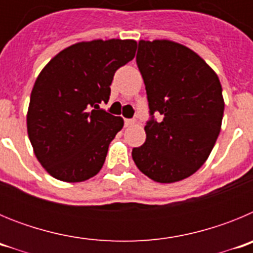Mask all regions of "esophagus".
Wrapping results in <instances>:
<instances>
[{"instance_id":"1","label":"esophagus","mask_w":253,"mask_h":253,"mask_svg":"<svg viewBox=\"0 0 253 253\" xmlns=\"http://www.w3.org/2000/svg\"><path fill=\"white\" fill-rule=\"evenodd\" d=\"M134 123H135V120H133V119H125V126H130V125H133Z\"/></svg>"}]
</instances>
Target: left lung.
<instances>
[{
    "instance_id": "left-lung-1",
    "label": "left lung",
    "mask_w": 253,
    "mask_h": 253,
    "mask_svg": "<svg viewBox=\"0 0 253 253\" xmlns=\"http://www.w3.org/2000/svg\"><path fill=\"white\" fill-rule=\"evenodd\" d=\"M137 64L152 119L146 142L131 157L156 182H177L195 173L215 144L224 113L222 84L200 55L172 40H140ZM154 112L164 116L161 122Z\"/></svg>"
}]
</instances>
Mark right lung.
Wrapping results in <instances>:
<instances>
[{
	"instance_id": "right-lung-1",
	"label": "right lung",
	"mask_w": 253,
	"mask_h": 253,
	"mask_svg": "<svg viewBox=\"0 0 253 253\" xmlns=\"http://www.w3.org/2000/svg\"><path fill=\"white\" fill-rule=\"evenodd\" d=\"M131 39L80 42L59 51L38 76L26 126L31 146L49 175L82 182L99 173L124 120L100 109L109 101L116 69L135 55Z\"/></svg>"
}]
</instances>
